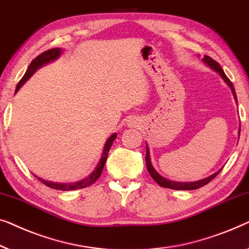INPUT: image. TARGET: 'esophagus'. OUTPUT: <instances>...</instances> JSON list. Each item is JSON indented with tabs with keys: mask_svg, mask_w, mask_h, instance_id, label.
Listing matches in <instances>:
<instances>
[{
	"mask_svg": "<svg viewBox=\"0 0 249 249\" xmlns=\"http://www.w3.org/2000/svg\"><path fill=\"white\" fill-rule=\"evenodd\" d=\"M127 124H128V126H133V127H136V126L139 125L138 120H136V118H129Z\"/></svg>",
	"mask_w": 249,
	"mask_h": 249,
	"instance_id": "1",
	"label": "esophagus"
}]
</instances>
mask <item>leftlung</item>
Masks as SVG:
<instances>
[{"mask_svg":"<svg viewBox=\"0 0 249 249\" xmlns=\"http://www.w3.org/2000/svg\"><path fill=\"white\" fill-rule=\"evenodd\" d=\"M202 62L204 63V64L210 68L211 70H213L215 73H218L220 75V78H221L223 81L227 86L229 87L231 92H232V96H233V99L236 101V104H238L237 101V96H236V91H234L233 88V85L231 83L230 80L227 78V75L225 74V72H223V70L221 69V66H220L219 63H216L214 59H212L210 56H206L204 55V57L202 58ZM240 134V128L239 131H238V136ZM145 162H146V168H148V171L149 174L151 175V177L155 179L157 183H158L161 187H166V188H171V190H179V191H190V190H197V188L204 186L208 183H210L213 178H214L216 175L220 173V170L216 171V173L212 174L211 176L206 177V178H203V179H199V180H196V181H175V180H170L168 179V178L161 176V175L158 173L155 169V167L152 166V162H151V158H150V150H149V146L146 144V156H145Z\"/></svg>","mask_w":249,"mask_h":249,"instance_id":"1","label":"left lung"}]
</instances>
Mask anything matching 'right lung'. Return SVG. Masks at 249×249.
Masks as SVG:
<instances>
[{
	"mask_svg": "<svg viewBox=\"0 0 249 249\" xmlns=\"http://www.w3.org/2000/svg\"><path fill=\"white\" fill-rule=\"evenodd\" d=\"M62 54H63L62 48H53V50L46 51V52H44V53H41L40 55H38L37 57L30 63L29 68H28L26 73H24L22 79L19 81L18 86H17V88H16V93L18 92L21 87H22L24 83H26L28 80H29L31 76L34 75V73L36 72L38 69H40L41 66L47 65V64H50V63L56 61V59H57ZM116 136H117V133H113V134H111L109 138L107 139V141L104 145V150H103V153H101V158L99 160V162H98V164L93 169L92 173H91L89 176L83 178V179H81V180L74 181V183H55V181L45 180V179H43V178L36 176V175H35V176H36L38 179L41 181V183H44L48 187L54 188V190L73 191V190H80V188L88 187V186H90V185H92L94 181H96L98 178L100 177L101 171H103L105 163H106L108 152H109V150L111 148V145H113V142L115 141V139H116Z\"/></svg>",
	"mask_w": 249,
	"mask_h": 249,
	"instance_id": "right-lung-1",
	"label": "right lung"
}]
</instances>
